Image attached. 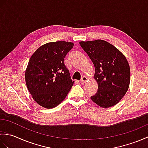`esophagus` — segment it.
Wrapping results in <instances>:
<instances>
[{
  "instance_id": "esophagus-1",
  "label": "esophagus",
  "mask_w": 148,
  "mask_h": 148,
  "mask_svg": "<svg viewBox=\"0 0 148 148\" xmlns=\"http://www.w3.org/2000/svg\"><path fill=\"white\" fill-rule=\"evenodd\" d=\"M87 80H88V78H87L86 77H85V76H83V77H81V82H82L83 83H84L86 82Z\"/></svg>"
}]
</instances>
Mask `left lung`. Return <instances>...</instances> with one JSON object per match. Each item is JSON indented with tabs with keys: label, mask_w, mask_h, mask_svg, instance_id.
Masks as SVG:
<instances>
[{
	"label": "left lung",
	"mask_w": 148,
	"mask_h": 148,
	"mask_svg": "<svg viewBox=\"0 0 148 148\" xmlns=\"http://www.w3.org/2000/svg\"><path fill=\"white\" fill-rule=\"evenodd\" d=\"M79 45L95 67L94 79L98 90L90 97L101 108L118 103L127 92L130 81V66L123 54L103 40L81 41Z\"/></svg>",
	"instance_id": "obj_1"
}]
</instances>
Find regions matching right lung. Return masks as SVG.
<instances>
[{
  "label": "right lung",
  "instance_id": "add662e5",
  "mask_svg": "<svg viewBox=\"0 0 148 148\" xmlns=\"http://www.w3.org/2000/svg\"><path fill=\"white\" fill-rule=\"evenodd\" d=\"M71 42L56 41L41 46L31 56L25 81L33 99L40 106L51 109L67 97L74 81L64 60L73 48Z\"/></svg>",
  "mask_w": 148,
  "mask_h": 148
}]
</instances>
